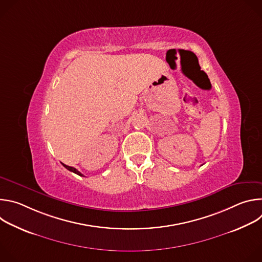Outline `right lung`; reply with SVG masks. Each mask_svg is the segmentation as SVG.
Segmentation results:
<instances>
[{
	"mask_svg": "<svg viewBox=\"0 0 262 262\" xmlns=\"http://www.w3.org/2000/svg\"><path fill=\"white\" fill-rule=\"evenodd\" d=\"M67 170H69V171H71V172H73V173H76V174H78V175H80V176H83V174L80 172V171H78L76 168H73V167H69V166H67V165H64V164H62Z\"/></svg>",
	"mask_w": 262,
	"mask_h": 262,
	"instance_id": "obj_1",
	"label": "right lung"
}]
</instances>
